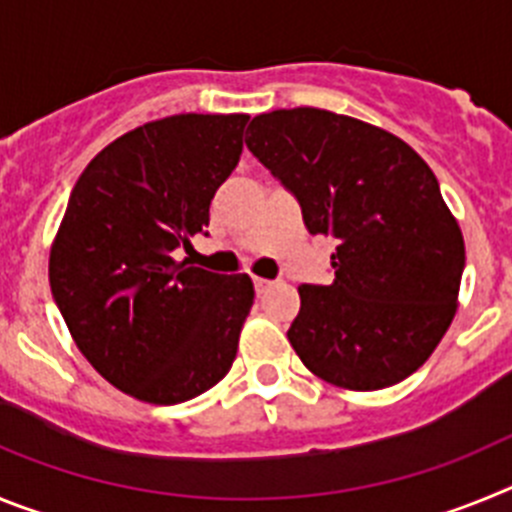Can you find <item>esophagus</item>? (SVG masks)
Segmentation results:
<instances>
[{"instance_id": "1", "label": "esophagus", "mask_w": 512, "mask_h": 512, "mask_svg": "<svg viewBox=\"0 0 512 512\" xmlns=\"http://www.w3.org/2000/svg\"><path fill=\"white\" fill-rule=\"evenodd\" d=\"M253 287H256V292H259V295H264L266 289L274 287V282H269V279H261V277H253Z\"/></svg>"}]
</instances>
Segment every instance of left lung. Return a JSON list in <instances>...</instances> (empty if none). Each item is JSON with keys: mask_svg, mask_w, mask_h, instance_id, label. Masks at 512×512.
<instances>
[{"mask_svg": "<svg viewBox=\"0 0 512 512\" xmlns=\"http://www.w3.org/2000/svg\"><path fill=\"white\" fill-rule=\"evenodd\" d=\"M246 146L336 238L333 284H302L287 338L315 377L372 392L423 366L459 305L464 235L436 174L397 135L318 107L256 115Z\"/></svg>", "mask_w": 512, "mask_h": 512, "instance_id": "left-lung-1", "label": "left lung"}]
</instances>
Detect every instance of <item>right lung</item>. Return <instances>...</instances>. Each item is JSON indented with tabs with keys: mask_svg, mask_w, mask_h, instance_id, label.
I'll list each match as a JSON object with an SVG mask.
<instances>
[{
	"mask_svg": "<svg viewBox=\"0 0 512 512\" xmlns=\"http://www.w3.org/2000/svg\"><path fill=\"white\" fill-rule=\"evenodd\" d=\"M248 115H171L112 140L79 176L48 279L76 348L112 387L176 405L233 366L253 305L248 274L176 261L210 223Z\"/></svg>",
	"mask_w": 512,
	"mask_h": 512,
	"instance_id": "obj_1",
	"label": "right lung"
}]
</instances>
